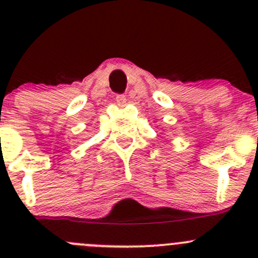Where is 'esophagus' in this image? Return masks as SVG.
Masks as SVG:
<instances>
[{"instance_id": "1", "label": "esophagus", "mask_w": 258, "mask_h": 258, "mask_svg": "<svg viewBox=\"0 0 258 258\" xmlns=\"http://www.w3.org/2000/svg\"><path fill=\"white\" fill-rule=\"evenodd\" d=\"M114 100H116L117 105H118L119 107H122V106L126 105L127 98H126V96H124V95H116V98H114Z\"/></svg>"}]
</instances>
